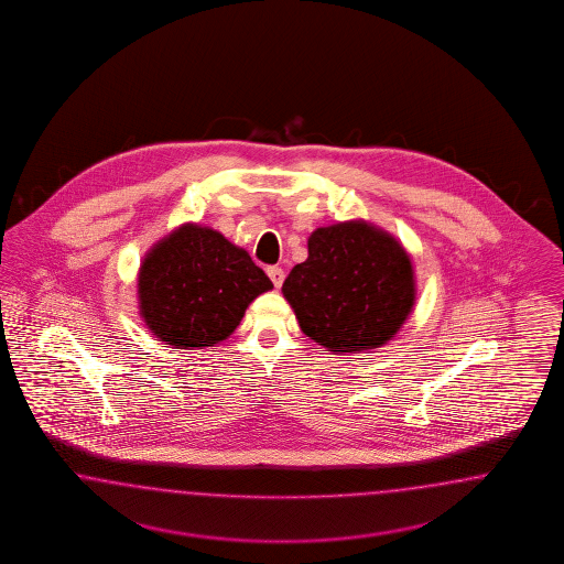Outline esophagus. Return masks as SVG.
I'll use <instances>...</instances> for the list:
<instances>
[{
  "label": "esophagus",
  "instance_id": "34e87169",
  "mask_svg": "<svg viewBox=\"0 0 564 564\" xmlns=\"http://www.w3.org/2000/svg\"><path fill=\"white\" fill-rule=\"evenodd\" d=\"M267 273L271 276L274 288L279 290V288L283 285V281H285V273H283V269H281V267H269V269H267Z\"/></svg>",
  "mask_w": 564,
  "mask_h": 564
}]
</instances>
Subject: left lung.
Listing matches in <instances>:
<instances>
[{
  "label": "left lung",
  "instance_id": "1",
  "mask_svg": "<svg viewBox=\"0 0 564 564\" xmlns=\"http://www.w3.org/2000/svg\"><path fill=\"white\" fill-rule=\"evenodd\" d=\"M283 295L300 328L333 354L382 347L415 304V279L405 248L366 221L318 227L306 262L295 264Z\"/></svg>",
  "mask_w": 564,
  "mask_h": 564
}]
</instances>
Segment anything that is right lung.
<instances>
[{"mask_svg":"<svg viewBox=\"0 0 564 564\" xmlns=\"http://www.w3.org/2000/svg\"><path fill=\"white\" fill-rule=\"evenodd\" d=\"M271 279L250 254L210 227L186 223L140 264L138 307L159 341L175 349L227 339Z\"/></svg>","mask_w":564,"mask_h":564,"instance_id":"add662e5","label":"right lung"}]
</instances>
